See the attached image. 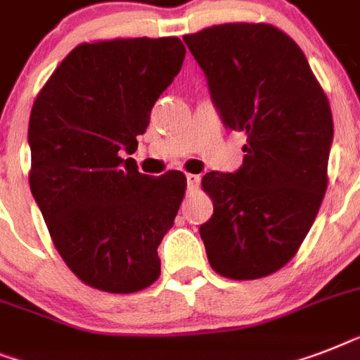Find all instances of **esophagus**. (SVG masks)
Wrapping results in <instances>:
<instances>
[{
	"label": "esophagus",
	"instance_id": "1",
	"mask_svg": "<svg viewBox=\"0 0 360 360\" xmlns=\"http://www.w3.org/2000/svg\"><path fill=\"white\" fill-rule=\"evenodd\" d=\"M198 185H200V175L186 174V186H188V191H196Z\"/></svg>",
	"mask_w": 360,
	"mask_h": 360
}]
</instances>
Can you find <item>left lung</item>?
<instances>
[{"label": "left lung", "mask_w": 360, "mask_h": 360, "mask_svg": "<svg viewBox=\"0 0 360 360\" xmlns=\"http://www.w3.org/2000/svg\"><path fill=\"white\" fill-rule=\"evenodd\" d=\"M183 41L226 127L246 134L236 174L202 179L213 200L200 226L207 259L226 278H263L295 256L323 202L329 101L301 48L274 25H211Z\"/></svg>", "instance_id": "obj_1"}]
</instances>
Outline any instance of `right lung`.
Instances as JSON below:
<instances>
[{
	"label": "right lung",
	"instance_id": "right-lung-1",
	"mask_svg": "<svg viewBox=\"0 0 360 360\" xmlns=\"http://www.w3.org/2000/svg\"><path fill=\"white\" fill-rule=\"evenodd\" d=\"M177 37L84 42L37 95L30 186L67 267L95 290L134 293L160 274L157 248L186 188L183 172L149 177L132 153L153 104L181 70Z\"/></svg>",
	"mask_w": 360,
	"mask_h": 360
}]
</instances>
